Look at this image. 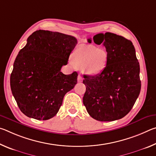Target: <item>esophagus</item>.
Here are the masks:
<instances>
[{
    "instance_id": "obj_1",
    "label": "esophagus",
    "mask_w": 156,
    "mask_h": 156,
    "mask_svg": "<svg viewBox=\"0 0 156 156\" xmlns=\"http://www.w3.org/2000/svg\"><path fill=\"white\" fill-rule=\"evenodd\" d=\"M83 77H82L80 75H78V83H80V82L83 81Z\"/></svg>"
}]
</instances>
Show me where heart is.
Segmentation results:
<instances>
[{
  "mask_svg": "<svg viewBox=\"0 0 156 156\" xmlns=\"http://www.w3.org/2000/svg\"><path fill=\"white\" fill-rule=\"evenodd\" d=\"M73 64L83 67V72L89 75H96L106 67L108 54L104 49H96L93 46H82L76 49L72 55Z\"/></svg>",
  "mask_w": 156,
  "mask_h": 156,
  "instance_id": "heart-1",
  "label": "heart"
}]
</instances>
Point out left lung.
Listing matches in <instances>:
<instances>
[{"instance_id": "left-lung-1", "label": "left lung", "mask_w": 156, "mask_h": 156, "mask_svg": "<svg viewBox=\"0 0 156 156\" xmlns=\"http://www.w3.org/2000/svg\"><path fill=\"white\" fill-rule=\"evenodd\" d=\"M93 39L96 44L105 47L108 60L98 74L84 76L83 104L95 120L121 119L130 112L140 92V65L135 48L131 41L110 32L96 34Z\"/></svg>"}]
</instances>
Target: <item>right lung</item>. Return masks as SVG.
<instances>
[{
	"mask_svg": "<svg viewBox=\"0 0 156 156\" xmlns=\"http://www.w3.org/2000/svg\"><path fill=\"white\" fill-rule=\"evenodd\" d=\"M18 52L10 86L20 110L29 118L49 120L56 115L63 98L77 83L78 73L60 72L77 44L75 37L37 30Z\"/></svg>",
	"mask_w": 156,
	"mask_h": 156,
	"instance_id": "add662e5",
	"label": "right lung"
}]
</instances>
